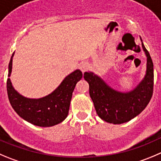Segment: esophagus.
Returning a JSON list of instances; mask_svg holds the SVG:
<instances>
[{"label":"esophagus","instance_id":"34e87169","mask_svg":"<svg viewBox=\"0 0 161 161\" xmlns=\"http://www.w3.org/2000/svg\"><path fill=\"white\" fill-rule=\"evenodd\" d=\"M79 68H80V69L81 70V71L84 73V72H85V71H87V70H88V64L86 63V62H82V63L80 64Z\"/></svg>","mask_w":161,"mask_h":161}]
</instances>
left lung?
<instances>
[{
	"instance_id": "obj_1",
	"label": "left lung",
	"mask_w": 161,
	"mask_h": 161,
	"mask_svg": "<svg viewBox=\"0 0 161 161\" xmlns=\"http://www.w3.org/2000/svg\"><path fill=\"white\" fill-rule=\"evenodd\" d=\"M142 46L147 57L146 73L140 84L129 92H120L112 89L92 72L84 73V78L89 85V95L96 113L105 122L113 124L129 122L146 108L152 98L153 63L143 42Z\"/></svg>"
}]
</instances>
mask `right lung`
<instances>
[{
    "label": "right lung",
    "mask_w": 161,
    "mask_h": 161,
    "mask_svg": "<svg viewBox=\"0 0 161 161\" xmlns=\"http://www.w3.org/2000/svg\"><path fill=\"white\" fill-rule=\"evenodd\" d=\"M8 65L9 77L13 68V57ZM82 72L75 70L66 76L53 92L40 99H28L21 96L7 80V92L9 102L14 111L22 119L33 125L49 127L60 123L69 114L70 101L76 83L82 78Z\"/></svg>",
    "instance_id": "obj_1"
}]
</instances>
